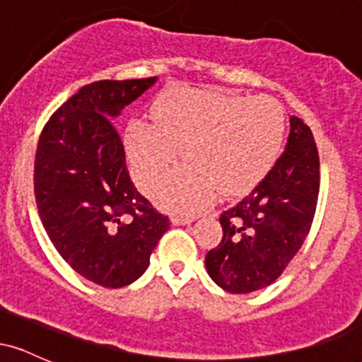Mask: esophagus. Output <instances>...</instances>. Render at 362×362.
I'll list each match as a JSON object with an SVG mask.
<instances>
[{"label": "esophagus", "instance_id": "34e87169", "mask_svg": "<svg viewBox=\"0 0 362 362\" xmlns=\"http://www.w3.org/2000/svg\"><path fill=\"white\" fill-rule=\"evenodd\" d=\"M194 216H178V214H175V216H172V223L175 224V226H180V224H189V223H192L194 221Z\"/></svg>", "mask_w": 362, "mask_h": 362}]
</instances>
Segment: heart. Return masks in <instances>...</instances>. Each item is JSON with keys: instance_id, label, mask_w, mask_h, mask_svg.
<instances>
[{"instance_id": "heart-1", "label": "heart", "mask_w": 362, "mask_h": 362, "mask_svg": "<svg viewBox=\"0 0 362 362\" xmlns=\"http://www.w3.org/2000/svg\"><path fill=\"white\" fill-rule=\"evenodd\" d=\"M284 131V110L271 97L173 88L156 100L153 124L129 126L126 153L138 184L151 192L173 172L180 151L185 167L156 197L194 213L219 192L231 197L259 184L279 156Z\"/></svg>"}]
</instances>
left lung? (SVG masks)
I'll return each mask as SVG.
<instances>
[{
  "label": "left lung",
  "mask_w": 362,
  "mask_h": 362,
  "mask_svg": "<svg viewBox=\"0 0 362 362\" xmlns=\"http://www.w3.org/2000/svg\"><path fill=\"white\" fill-rule=\"evenodd\" d=\"M284 153L259 185L223 211V240L207 252L206 269L219 288L247 294L272 284L310 233L320 192L313 132L291 115Z\"/></svg>",
  "instance_id": "left-lung-1"
}]
</instances>
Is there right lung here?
Returning <instances> with one entry per match:
<instances>
[{
  "instance_id": "right-lung-1",
  "label": "right lung",
  "mask_w": 362,
  "mask_h": 362,
  "mask_svg": "<svg viewBox=\"0 0 362 362\" xmlns=\"http://www.w3.org/2000/svg\"><path fill=\"white\" fill-rule=\"evenodd\" d=\"M102 80L85 85L52 114L35 153L34 190L47 236L80 276L124 288L144 274L170 228L138 192L114 120L156 83Z\"/></svg>"
}]
</instances>
